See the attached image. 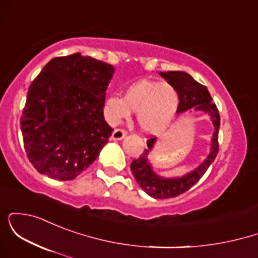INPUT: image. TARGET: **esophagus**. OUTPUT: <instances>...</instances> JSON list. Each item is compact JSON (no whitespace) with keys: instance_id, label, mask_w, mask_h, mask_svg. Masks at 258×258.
I'll use <instances>...</instances> for the list:
<instances>
[{"instance_id":"obj_1","label":"esophagus","mask_w":258,"mask_h":258,"mask_svg":"<svg viewBox=\"0 0 258 258\" xmlns=\"http://www.w3.org/2000/svg\"><path fill=\"white\" fill-rule=\"evenodd\" d=\"M126 135H127V132L125 131V130L116 128V130H114V132H112L111 138L114 139V141H121L122 138H125Z\"/></svg>"}]
</instances>
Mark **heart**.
Returning a JSON list of instances; mask_svg holds the SVG:
<instances>
[{
    "instance_id": "1",
    "label": "heart",
    "mask_w": 258,
    "mask_h": 258,
    "mask_svg": "<svg viewBox=\"0 0 258 258\" xmlns=\"http://www.w3.org/2000/svg\"><path fill=\"white\" fill-rule=\"evenodd\" d=\"M178 92L172 84L142 79L126 88L125 96L112 94L105 99V119L112 125L136 111L142 131L158 135L172 122L178 109Z\"/></svg>"
}]
</instances>
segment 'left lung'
<instances>
[{
	"label": "left lung",
	"mask_w": 258,
	"mask_h": 258,
	"mask_svg": "<svg viewBox=\"0 0 258 258\" xmlns=\"http://www.w3.org/2000/svg\"><path fill=\"white\" fill-rule=\"evenodd\" d=\"M167 82L172 84L178 92L179 104L177 109V114L188 110L203 111L209 115L212 125H214V133L211 138V149L207 158L204 160L197 168L182 177H162L153 170L150 164L149 153L152 152L156 138L148 139V148L144 153L137 159H135L131 164V170L135 179L148 195L155 199H167L174 198L185 193L190 189L195 183L199 180L204 173L206 172L210 165L214 162L218 154V131H220V114L215 103L205 86L199 84L191 78L189 74L184 72H167L159 73Z\"/></svg>",
	"instance_id": "1"
}]
</instances>
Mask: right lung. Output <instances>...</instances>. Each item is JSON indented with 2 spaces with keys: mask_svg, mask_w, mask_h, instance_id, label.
Returning <instances> with one entry per match:
<instances>
[{
  "mask_svg": "<svg viewBox=\"0 0 258 258\" xmlns=\"http://www.w3.org/2000/svg\"><path fill=\"white\" fill-rule=\"evenodd\" d=\"M114 72L110 64L74 53L51 59L31 82L20 128L38 172L70 180L98 158L112 132L103 108Z\"/></svg>",
  "mask_w": 258,
  "mask_h": 258,
  "instance_id": "obj_1",
  "label": "right lung"
}]
</instances>
